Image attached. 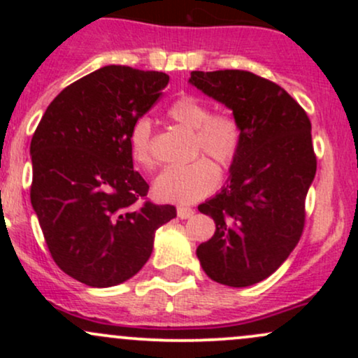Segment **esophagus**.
Masks as SVG:
<instances>
[{"mask_svg": "<svg viewBox=\"0 0 358 358\" xmlns=\"http://www.w3.org/2000/svg\"><path fill=\"white\" fill-rule=\"evenodd\" d=\"M193 213H195V210L190 207H185V205H180V207L176 208V215H178L180 219H190Z\"/></svg>", "mask_w": 358, "mask_h": 358, "instance_id": "obj_1", "label": "esophagus"}]
</instances>
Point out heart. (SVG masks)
Listing matches in <instances>:
<instances>
[{
  "mask_svg": "<svg viewBox=\"0 0 358 358\" xmlns=\"http://www.w3.org/2000/svg\"><path fill=\"white\" fill-rule=\"evenodd\" d=\"M166 116L175 124L193 131L192 155H205L224 170L237 162L242 148L241 121L229 110L210 113V106L202 97L183 94L171 102ZM131 156L145 170H153V126L148 119H138L129 134ZM219 170L208 158H196L187 165L166 168L155 182L159 200L171 203H193L215 190Z\"/></svg>",
  "mask_w": 358,
  "mask_h": 358,
  "instance_id": "heart-1",
  "label": "heart"
}]
</instances>
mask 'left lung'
I'll return each mask as SVG.
<instances>
[{"label": "left lung", "instance_id": "8db88e82", "mask_svg": "<svg viewBox=\"0 0 358 358\" xmlns=\"http://www.w3.org/2000/svg\"><path fill=\"white\" fill-rule=\"evenodd\" d=\"M190 82L232 109L242 126L229 183L199 205L215 222V234L196 256L220 285H256L286 261L305 229L316 173L310 117L281 85L252 72L193 71Z\"/></svg>", "mask_w": 358, "mask_h": 358}]
</instances>
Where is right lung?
<instances>
[{"label": "right lung", "mask_w": 358, "mask_h": 358, "mask_svg": "<svg viewBox=\"0 0 358 358\" xmlns=\"http://www.w3.org/2000/svg\"><path fill=\"white\" fill-rule=\"evenodd\" d=\"M168 82L163 72L108 65L67 85L36 126L31 205L55 264L84 285L133 278L156 229L176 217L173 205L146 199L129 148L131 127Z\"/></svg>", "instance_id": "obj_1"}]
</instances>
